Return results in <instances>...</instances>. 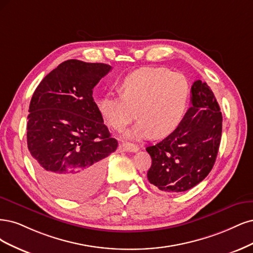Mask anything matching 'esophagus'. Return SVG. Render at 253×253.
Returning <instances> with one entry per match:
<instances>
[{"label":"esophagus","instance_id":"esophagus-1","mask_svg":"<svg viewBox=\"0 0 253 253\" xmlns=\"http://www.w3.org/2000/svg\"><path fill=\"white\" fill-rule=\"evenodd\" d=\"M122 149L126 152H136L138 151V149H140V147H138L137 145H134L131 143H124L122 145Z\"/></svg>","mask_w":253,"mask_h":253}]
</instances>
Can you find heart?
Wrapping results in <instances>:
<instances>
[{
    "label": "heart",
    "instance_id": "1",
    "mask_svg": "<svg viewBox=\"0 0 253 253\" xmlns=\"http://www.w3.org/2000/svg\"><path fill=\"white\" fill-rule=\"evenodd\" d=\"M119 91L121 95L103 97L99 109L106 123L119 131L137 116V123L125 135L131 140L162 138L175 131L191 94L188 79L165 67L134 70L119 83Z\"/></svg>",
    "mask_w": 253,
    "mask_h": 253
}]
</instances>
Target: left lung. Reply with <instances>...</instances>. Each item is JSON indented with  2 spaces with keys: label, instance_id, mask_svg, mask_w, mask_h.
Masks as SVG:
<instances>
[{
  "label": "left lung",
  "instance_id": "8db88e82",
  "mask_svg": "<svg viewBox=\"0 0 253 253\" xmlns=\"http://www.w3.org/2000/svg\"><path fill=\"white\" fill-rule=\"evenodd\" d=\"M223 117L210 87L195 81L191 86V107L164 140L146 148L152 164L150 184L168 193L191 189L212 169L222 136Z\"/></svg>",
  "mask_w": 253,
  "mask_h": 253
}]
</instances>
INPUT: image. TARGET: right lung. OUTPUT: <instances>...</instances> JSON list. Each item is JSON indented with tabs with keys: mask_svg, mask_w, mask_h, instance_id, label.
Listing matches in <instances>:
<instances>
[{
	"mask_svg": "<svg viewBox=\"0 0 253 253\" xmlns=\"http://www.w3.org/2000/svg\"><path fill=\"white\" fill-rule=\"evenodd\" d=\"M110 70L103 63L65 61L31 97L28 150L41 181L59 197L92 195L103 182L105 159L118 148L92 97V89Z\"/></svg>",
	"mask_w": 253,
	"mask_h": 253,
	"instance_id": "add662e5",
	"label": "right lung"
}]
</instances>
